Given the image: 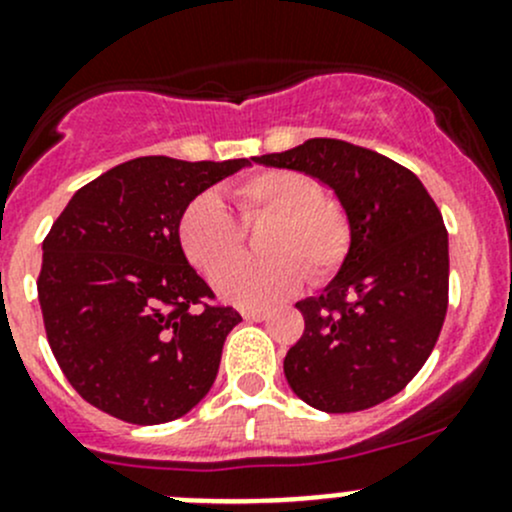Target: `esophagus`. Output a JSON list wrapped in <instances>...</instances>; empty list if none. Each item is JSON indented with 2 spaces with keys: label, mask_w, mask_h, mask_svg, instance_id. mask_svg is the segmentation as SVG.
Wrapping results in <instances>:
<instances>
[{
  "label": "esophagus",
  "mask_w": 512,
  "mask_h": 512,
  "mask_svg": "<svg viewBox=\"0 0 512 512\" xmlns=\"http://www.w3.org/2000/svg\"><path fill=\"white\" fill-rule=\"evenodd\" d=\"M242 319H247V322H265L267 317H270V312L267 309H240Z\"/></svg>",
  "instance_id": "esophagus-1"
}]
</instances>
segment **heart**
Segmentation results:
<instances>
[{"mask_svg": "<svg viewBox=\"0 0 512 512\" xmlns=\"http://www.w3.org/2000/svg\"><path fill=\"white\" fill-rule=\"evenodd\" d=\"M242 223L270 218L260 235L262 257L226 265L240 252L242 232L215 195L190 200L178 218V245L185 260L237 307H270L294 294L304 275L327 282L344 265L352 247V223L337 198L322 195V185L307 173L267 168L230 188Z\"/></svg>", "mask_w": 512, "mask_h": 512, "instance_id": "b5f03b06", "label": "heart"}]
</instances>
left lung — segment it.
Segmentation results:
<instances>
[{"instance_id":"left-lung-1","label":"left lung","mask_w":512,"mask_h":512,"mask_svg":"<svg viewBox=\"0 0 512 512\" xmlns=\"http://www.w3.org/2000/svg\"><path fill=\"white\" fill-rule=\"evenodd\" d=\"M252 160L322 180L352 223L342 270L319 297L297 302L304 334L285 356L287 384L327 414L391 399L426 364L446 319L441 210L409 168L337 138Z\"/></svg>"}]
</instances>
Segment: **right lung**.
<instances>
[{
	"label": "right lung",
	"instance_id": "obj_1",
	"mask_svg": "<svg viewBox=\"0 0 512 512\" xmlns=\"http://www.w3.org/2000/svg\"><path fill=\"white\" fill-rule=\"evenodd\" d=\"M245 165L126 160L76 190L51 225L36 282L46 339L91 406L153 426L205 399L242 317L208 304L215 294L180 250L178 218Z\"/></svg>",
	"mask_w": 512,
	"mask_h": 512
}]
</instances>
